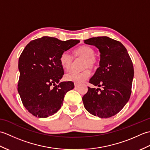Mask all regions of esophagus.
Masks as SVG:
<instances>
[{
	"label": "esophagus",
	"instance_id": "obj_1",
	"mask_svg": "<svg viewBox=\"0 0 150 150\" xmlns=\"http://www.w3.org/2000/svg\"><path fill=\"white\" fill-rule=\"evenodd\" d=\"M79 86V84L78 83H75V87H78Z\"/></svg>",
	"mask_w": 150,
	"mask_h": 150
}]
</instances>
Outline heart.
Returning <instances> with one entry per match:
<instances>
[{
    "label": "heart",
    "instance_id": "1",
    "mask_svg": "<svg viewBox=\"0 0 150 150\" xmlns=\"http://www.w3.org/2000/svg\"><path fill=\"white\" fill-rule=\"evenodd\" d=\"M75 58L81 57L83 58L82 62V68L84 69L81 71H70L65 75V79L68 81H71L75 83H81L89 78L90 71L88 68L94 69L97 67L98 59L95 55V50L93 47L83 45L73 50ZM60 65L65 70H69L73 62V57L67 52H64L60 54L59 57Z\"/></svg>",
    "mask_w": 150,
    "mask_h": 150
}]
</instances>
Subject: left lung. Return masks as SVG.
Listing matches in <instances>:
<instances>
[{
    "label": "left lung",
    "mask_w": 150,
    "mask_h": 150,
    "mask_svg": "<svg viewBox=\"0 0 150 150\" xmlns=\"http://www.w3.org/2000/svg\"><path fill=\"white\" fill-rule=\"evenodd\" d=\"M98 47L100 66L89 82L102 88H91L83 97L84 106L91 114L109 118L118 113L128 103L132 93L134 69L126 47L119 41L108 37L84 40Z\"/></svg>",
    "instance_id": "left-lung-1"
}]
</instances>
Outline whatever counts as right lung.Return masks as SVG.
<instances>
[{
    "instance_id": "1",
    "label": "right lung",
    "mask_w": 150,
    "mask_h": 150,
    "mask_svg": "<svg viewBox=\"0 0 150 150\" xmlns=\"http://www.w3.org/2000/svg\"><path fill=\"white\" fill-rule=\"evenodd\" d=\"M79 42L43 37L31 40L22 51L17 90L24 106L34 116L53 115L61 108L66 93L74 88L71 81L59 83L64 73L59 57Z\"/></svg>"
}]
</instances>
